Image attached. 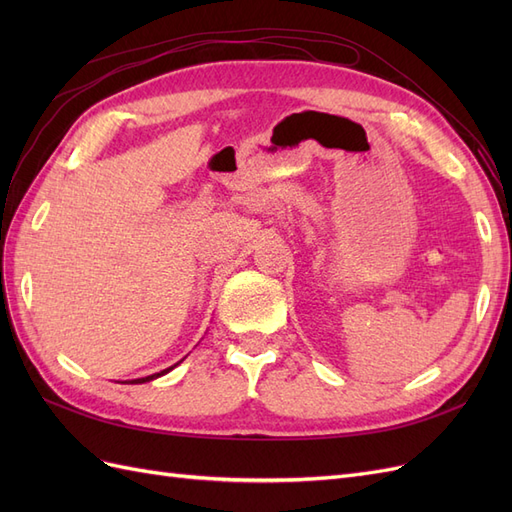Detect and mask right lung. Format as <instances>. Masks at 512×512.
I'll return each mask as SVG.
<instances>
[{
  "label": "right lung",
  "instance_id": "obj_1",
  "mask_svg": "<svg viewBox=\"0 0 512 512\" xmlns=\"http://www.w3.org/2000/svg\"><path fill=\"white\" fill-rule=\"evenodd\" d=\"M181 361H183V359H181ZM181 361H179V363H181ZM179 363H175L173 367H166V369H162V371H160V374H151V376H145V378H136V380H126V382H130V384H145V382H151V380H156V378H160V376L168 374V371H170V369H175V367H177Z\"/></svg>",
  "mask_w": 512,
  "mask_h": 512
}]
</instances>
